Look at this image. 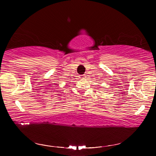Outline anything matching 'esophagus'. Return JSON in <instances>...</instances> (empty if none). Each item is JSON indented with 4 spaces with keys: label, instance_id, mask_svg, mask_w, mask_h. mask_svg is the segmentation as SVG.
Here are the masks:
<instances>
[{
    "label": "esophagus",
    "instance_id": "obj_1",
    "mask_svg": "<svg viewBox=\"0 0 156 156\" xmlns=\"http://www.w3.org/2000/svg\"><path fill=\"white\" fill-rule=\"evenodd\" d=\"M80 77L81 79H84V78H85V75H82V76H80Z\"/></svg>",
    "mask_w": 156,
    "mask_h": 156
}]
</instances>
